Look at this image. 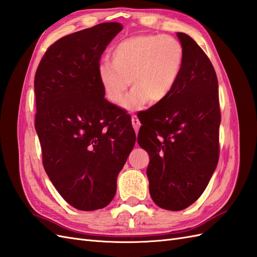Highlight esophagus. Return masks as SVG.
<instances>
[{
	"label": "esophagus",
	"mask_w": 257,
	"mask_h": 257,
	"mask_svg": "<svg viewBox=\"0 0 257 257\" xmlns=\"http://www.w3.org/2000/svg\"><path fill=\"white\" fill-rule=\"evenodd\" d=\"M132 125H133V127L135 130V132L136 133L139 132V130L141 127V123H140L139 117H137L136 115H132Z\"/></svg>",
	"instance_id": "esophagus-1"
}]
</instances>
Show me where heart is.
<instances>
[{"instance_id": "b5f03b06", "label": "heart", "mask_w": 257, "mask_h": 257, "mask_svg": "<svg viewBox=\"0 0 257 257\" xmlns=\"http://www.w3.org/2000/svg\"><path fill=\"white\" fill-rule=\"evenodd\" d=\"M109 62L98 65V79L105 98L120 105L130 84L133 90L125 100V110H141L150 101L165 102L177 88L185 53L178 39L166 35H139L121 41Z\"/></svg>"}]
</instances>
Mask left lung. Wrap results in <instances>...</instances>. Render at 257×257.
I'll return each instance as SVG.
<instances>
[{"instance_id": "8db88e82", "label": "left lung", "mask_w": 257, "mask_h": 257, "mask_svg": "<svg viewBox=\"0 0 257 257\" xmlns=\"http://www.w3.org/2000/svg\"><path fill=\"white\" fill-rule=\"evenodd\" d=\"M185 53L177 88L143 112L137 142L149 155L147 178L155 204L182 210L202 195L219 159L220 108L217 75L189 35L177 33Z\"/></svg>"}]
</instances>
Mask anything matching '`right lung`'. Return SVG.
I'll list each match as a JSON object with an SVG mask.
<instances>
[{
  "label": "right lung",
  "instance_id": "obj_1",
  "mask_svg": "<svg viewBox=\"0 0 257 257\" xmlns=\"http://www.w3.org/2000/svg\"><path fill=\"white\" fill-rule=\"evenodd\" d=\"M122 29L102 23L67 35L47 50L36 72L42 164L60 195L79 210L113 199L136 141L128 114L104 99L98 79L100 58Z\"/></svg>",
  "mask_w": 257,
  "mask_h": 257
}]
</instances>
